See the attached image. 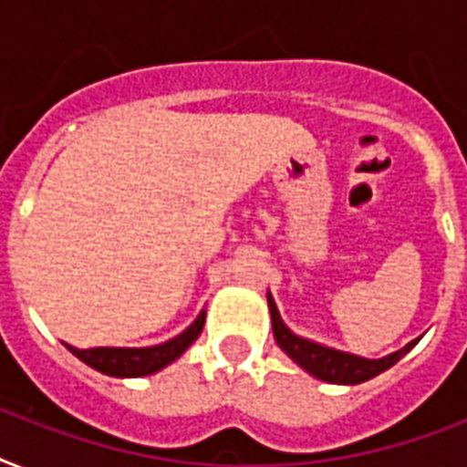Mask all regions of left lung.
I'll return each instance as SVG.
<instances>
[{
    "label": "left lung",
    "mask_w": 467,
    "mask_h": 467,
    "mask_svg": "<svg viewBox=\"0 0 467 467\" xmlns=\"http://www.w3.org/2000/svg\"><path fill=\"white\" fill-rule=\"evenodd\" d=\"M269 310L271 325H274V337H276L278 347L284 348L285 354L291 356L298 366H303L310 376L319 378V380H327V383H363V380H368V378L378 376V373H383V370H388L390 366H395V363L420 341H410L405 348H400V351L385 356V358H361V356L344 354V351H337V348H327L322 347V344H315V341H307L303 339V337H296V334L284 325V319L278 315L276 303L271 300V296Z\"/></svg>",
    "instance_id": "left-lung-1"
}]
</instances>
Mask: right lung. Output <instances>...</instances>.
<instances>
[{
	"instance_id": "obj_1",
	"label": "right lung",
	"mask_w": 467,
	"mask_h": 467,
	"mask_svg": "<svg viewBox=\"0 0 467 467\" xmlns=\"http://www.w3.org/2000/svg\"><path fill=\"white\" fill-rule=\"evenodd\" d=\"M205 312H201L196 317V322L182 332L174 339L164 341L160 347H148V348H113V347H97V348H75L65 344V347L72 351V354L84 361L87 366H91L99 373H106V376L116 378H140L150 376L155 370L164 368L167 363H171L174 358L186 351V348L198 339V334L203 329Z\"/></svg>"
}]
</instances>
